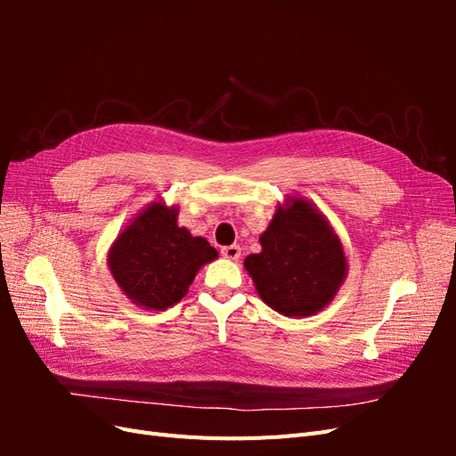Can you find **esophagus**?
Wrapping results in <instances>:
<instances>
[{"label":"esophagus","instance_id":"34e87169","mask_svg":"<svg viewBox=\"0 0 456 456\" xmlns=\"http://www.w3.org/2000/svg\"><path fill=\"white\" fill-rule=\"evenodd\" d=\"M223 256L228 258V260H238L241 256V247L240 245H228V247H223Z\"/></svg>","mask_w":456,"mask_h":456}]
</instances>
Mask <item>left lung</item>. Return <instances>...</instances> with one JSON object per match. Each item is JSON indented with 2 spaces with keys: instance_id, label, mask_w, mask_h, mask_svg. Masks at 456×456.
Returning a JSON list of instances; mask_svg holds the SVG:
<instances>
[{
  "instance_id": "1",
  "label": "left lung",
  "mask_w": 456,
  "mask_h": 456,
  "mask_svg": "<svg viewBox=\"0 0 456 456\" xmlns=\"http://www.w3.org/2000/svg\"><path fill=\"white\" fill-rule=\"evenodd\" d=\"M260 253L243 260L265 305L287 317H306L327 308L346 281L348 258L327 216L300 196H285Z\"/></svg>"
}]
</instances>
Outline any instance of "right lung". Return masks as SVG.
Masks as SVG:
<instances>
[{"mask_svg": "<svg viewBox=\"0 0 456 456\" xmlns=\"http://www.w3.org/2000/svg\"><path fill=\"white\" fill-rule=\"evenodd\" d=\"M178 205L154 200L136 213L108 249V268L121 293L144 310L175 306L200 268L218 253L201 236L176 224Z\"/></svg>", "mask_w": 456, "mask_h": 456, "instance_id": "right-lung-1", "label": "right lung"}]
</instances>
